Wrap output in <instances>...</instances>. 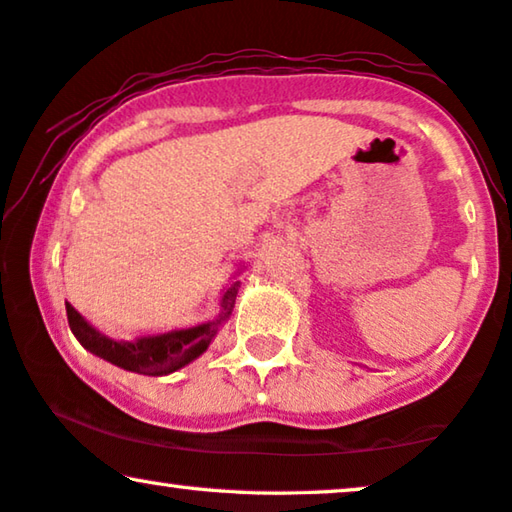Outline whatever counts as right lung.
<instances>
[{
	"label": "right lung",
	"mask_w": 512,
	"mask_h": 512,
	"mask_svg": "<svg viewBox=\"0 0 512 512\" xmlns=\"http://www.w3.org/2000/svg\"><path fill=\"white\" fill-rule=\"evenodd\" d=\"M240 282H233L223 291L221 296V312L214 321L177 328V331H167L160 335H142L135 340H111L107 335L90 326L72 305L67 303V319L69 328L76 335V340L88 349L90 354L100 356V359L114 363V366L130 370L139 375H170L174 370L188 366V363L205 354L209 342L214 340L223 321L233 314L235 296Z\"/></svg>",
	"instance_id": "1"
}]
</instances>
